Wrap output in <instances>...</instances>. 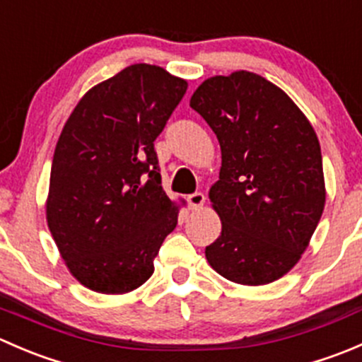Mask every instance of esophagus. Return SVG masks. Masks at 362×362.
I'll list each match as a JSON object with an SVG mask.
<instances>
[{
  "instance_id": "1",
  "label": "esophagus",
  "mask_w": 362,
  "mask_h": 362,
  "mask_svg": "<svg viewBox=\"0 0 362 362\" xmlns=\"http://www.w3.org/2000/svg\"><path fill=\"white\" fill-rule=\"evenodd\" d=\"M187 202H189V206H191L192 210H199V208L204 204V194L203 192H194V194L189 196Z\"/></svg>"
}]
</instances>
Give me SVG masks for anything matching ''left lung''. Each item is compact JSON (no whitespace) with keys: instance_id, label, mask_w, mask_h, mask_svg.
<instances>
[{"instance_id":"left-lung-1","label":"left lung","mask_w":362,"mask_h":362,"mask_svg":"<svg viewBox=\"0 0 362 362\" xmlns=\"http://www.w3.org/2000/svg\"><path fill=\"white\" fill-rule=\"evenodd\" d=\"M191 108L217 134L222 166L208 198L222 231L204 249L242 286L282 279L310 245L326 204L319 138L280 87L252 71L210 76Z\"/></svg>"}]
</instances>
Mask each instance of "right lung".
<instances>
[{"instance_id":"right-lung-1","label":"right lung","mask_w":362,"mask_h":362,"mask_svg":"<svg viewBox=\"0 0 362 362\" xmlns=\"http://www.w3.org/2000/svg\"><path fill=\"white\" fill-rule=\"evenodd\" d=\"M187 90L154 64H131L90 87L54 152L45 211L73 276L101 294H126L154 273L180 203L160 185L154 141Z\"/></svg>"}]
</instances>
